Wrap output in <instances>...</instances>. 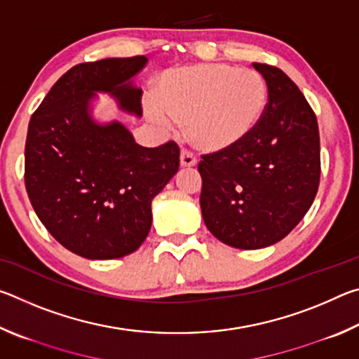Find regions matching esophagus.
I'll return each instance as SVG.
<instances>
[{
  "instance_id": "1",
  "label": "esophagus",
  "mask_w": 359,
  "mask_h": 359,
  "mask_svg": "<svg viewBox=\"0 0 359 359\" xmlns=\"http://www.w3.org/2000/svg\"><path fill=\"white\" fill-rule=\"evenodd\" d=\"M198 165V160L194 158L193 154H190L188 150H182L180 154V166L182 168H193Z\"/></svg>"
}]
</instances>
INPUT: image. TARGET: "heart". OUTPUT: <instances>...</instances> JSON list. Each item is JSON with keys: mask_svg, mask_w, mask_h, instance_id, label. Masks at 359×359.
<instances>
[{"mask_svg": "<svg viewBox=\"0 0 359 359\" xmlns=\"http://www.w3.org/2000/svg\"><path fill=\"white\" fill-rule=\"evenodd\" d=\"M266 106L267 87L257 71L199 63L163 72L145 112L156 121H166L168 114L185 125L194 147L217 154L244 142Z\"/></svg>", "mask_w": 359, "mask_h": 359, "instance_id": "heart-1", "label": "heart"}]
</instances>
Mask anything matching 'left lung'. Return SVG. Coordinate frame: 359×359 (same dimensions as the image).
<instances>
[{"instance_id": "1", "label": "left lung", "mask_w": 359, "mask_h": 359, "mask_svg": "<svg viewBox=\"0 0 359 359\" xmlns=\"http://www.w3.org/2000/svg\"><path fill=\"white\" fill-rule=\"evenodd\" d=\"M269 102L244 142L204 155L201 204L205 226L241 250L277 244L311 209L320 184L317 117L296 83L274 66L253 63Z\"/></svg>"}]
</instances>
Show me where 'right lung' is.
I'll use <instances>...</instances> for the list:
<instances>
[{
  "label": "right lung",
  "mask_w": 359,
  "mask_h": 359,
  "mask_svg": "<svg viewBox=\"0 0 359 359\" xmlns=\"http://www.w3.org/2000/svg\"><path fill=\"white\" fill-rule=\"evenodd\" d=\"M147 57L71 68L32 115L25 185L36 215L69 252L114 259L136 252L151 226V201L179 171L177 144L147 149L118 120L95 117L98 93L141 117L135 76Z\"/></svg>",
  "instance_id": "add662e5"
}]
</instances>
